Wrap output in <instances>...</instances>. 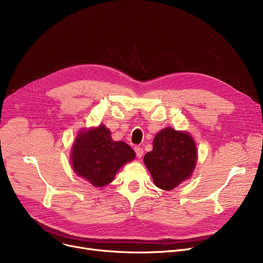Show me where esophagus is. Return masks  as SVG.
I'll return each mask as SVG.
<instances>
[{"label":"esophagus","mask_w":263,"mask_h":263,"mask_svg":"<svg viewBox=\"0 0 263 263\" xmlns=\"http://www.w3.org/2000/svg\"><path fill=\"white\" fill-rule=\"evenodd\" d=\"M134 150H135L136 157H137V158H142V156H143V154H144V150H143V148H141L140 146H135Z\"/></svg>","instance_id":"1"}]
</instances>
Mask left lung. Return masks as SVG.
<instances>
[{"instance_id": "obj_1", "label": "left lung", "mask_w": 263, "mask_h": 263, "mask_svg": "<svg viewBox=\"0 0 263 263\" xmlns=\"http://www.w3.org/2000/svg\"><path fill=\"white\" fill-rule=\"evenodd\" d=\"M144 162L155 184L171 191L191 178L197 162L196 144L187 132L167 127L156 135Z\"/></svg>"}]
</instances>
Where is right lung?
Segmentation results:
<instances>
[{
    "label": "right lung",
    "instance_id": "obj_1",
    "mask_svg": "<svg viewBox=\"0 0 263 263\" xmlns=\"http://www.w3.org/2000/svg\"><path fill=\"white\" fill-rule=\"evenodd\" d=\"M134 158V150L124 142L113 141L104 124L81 131L71 151L73 171L96 187L112 182L122 165Z\"/></svg>",
    "mask_w": 263,
    "mask_h": 263
}]
</instances>
